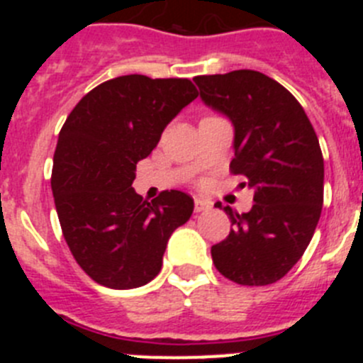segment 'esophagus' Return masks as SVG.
I'll return each mask as SVG.
<instances>
[{
  "instance_id": "34e87169",
  "label": "esophagus",
  "mask_w": 363,
  "mask_h": 363,
  "mask_svg": "<svg viewBox=\"0 0 363 363\" xmlns=\"http://www.w3.org/2000/svg\"><path fill=\"white\" fill-rule=\"evenodd\" d=\"M211 207H213V203H211V201L201 200V198H196V200H194V211H196V213H203V211H209Z\"/></svg>"
}]
</instances>
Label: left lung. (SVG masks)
Returning <instances> with one entry per match:
<instances>
[{
	"mask_svg": "<svg viewBox=\"0 0 363 363\" xmlns=\"http://www.w3.org/2000/svg\"><path fill=\"white\" fill-rule=\"evenodd\" d=\"M194 82L203 104L233 121L230 172L255 191L249 213L223 207L233 229L211 247L214 267L240 285L274 284L306 252L322 214L318 136L298 99L265 74L243 69Z\"/></svg>",
	"mask_w": 363,
	"mask_h": 363,
	"instance_id": "8db88e82",
	"label": "left lung"
}]
</instances>
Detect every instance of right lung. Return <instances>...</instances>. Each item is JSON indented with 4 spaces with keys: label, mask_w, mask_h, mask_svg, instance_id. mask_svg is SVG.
Returning <instances> with one entry per match:
<instances>
[{
    "label": "right lung",
    "mask_w": 363,
    "mask_h": 363,
    "mask_svg": "<svg viewBox=\"0 0 363 363\" xmlns=\"http://www.w3.org/2000/svg\"><path fill=\"white\" fill-rule=\"evenodd\" d=\"M196 98L191 79L129 74L92 89L63 123L50 178L54 203L74 259L96 284H149L171 234L191 218L189 194L163 191L147 201L133 182L136 163Z\"/></svg>",
    "instance_id": "obj_1"
}]
</instances>
